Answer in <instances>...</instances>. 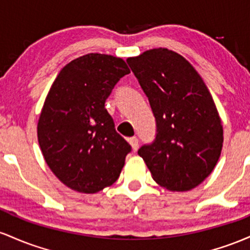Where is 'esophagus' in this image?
<instances>
[{
	"label": "esophagus",
	"instance_id": "esophagus-1",
	"mask_svg": "<svg viewBox=\"0 0 250 250\" xmlns=\"http://www.w3.org/2000/svg\"><path fill=\"white\" fill-rule=\"evenodd\" d=\"M128 143H130V145L132 146V150L133 151H137L138 150V139L136 138V137H132V138L128 139Z\"/></svg>",
	"mask_w": 250,
	"mask_h": 250
}]
</instances>
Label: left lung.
Wrapping results in <instances>:
<instances>
[{"label":"left lung","instance_id":"obj_1","mask_svg":"<svg viewBox=\"0 0 250 250\" xmlns=\"http://www.w3.org/2000/svg\"><path fill=\"white\" fill-rule=\"evenodd\" d=\"M126 62L156 118V138L138 155L156 183L170 191L200 186L223 145L221 118L203 79L187 59L167 48L146 50Z\"/></svg>","mask_w":250,"mask_h":250}]
</instances>
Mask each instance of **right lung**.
Instances as JSON below:
<instances>
[{"mask_svg":"<svg viewBox=\"0 0 250 250\" xmlns=\"http://www.w3.org/2000/svg\"><path fill=\"white\" fill-rule=\"evenodd\" d=\"M128 73L123 59L89 53L67 63L47 94L39 144L52 172L72 190L95 193L122 172L131 146L117 133L105 102Z\"/></svg>","mask_w":250,"mask_h":250,"instance_id":"add662e5","label":"right lung"}]
</instances>
